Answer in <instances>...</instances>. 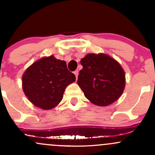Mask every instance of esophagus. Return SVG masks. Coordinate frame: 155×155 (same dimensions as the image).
<instances>
[{"instance_id":"obj_1","label":"esophagus","mask_w":155,"mask_h":155,"mask_svg":"<svg viewBox=\"0 0 155 155\" xmlns=\"http://www.w3.org/2000/svg\"><path fill=\"white\" fill-rule=\"evenodd\" d=\"M74 74H75V76H76V79H77V78H78V75H79V71H74Z\"/></svg>"}]
</instances>
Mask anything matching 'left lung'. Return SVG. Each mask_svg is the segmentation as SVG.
<instances>
[{"label":"left lung","instance_id":"8db88e82","mask_svg":"<svg viewBox=\"0 0 155 155\" xmlns=\"http://www.w3.org/2000/svg\"><path fill=\"white\" fill-rule=\"evenodd\" d=\"M80 62L83 68L79 71L77 83L91 102L107 106L121 97L125 75L118 61L105 53H90Z\"/></svg>","mask_w":155,"mask_h":155}]
</instances>
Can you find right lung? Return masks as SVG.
<instances>
[{
    "label": "right lung",
    "instance_id": "1",
    "mask_svg": "<svg viewBox=\"0 0 155 155\" xmlns=\"http://www.w3.org/2000/svg\"><path fill=\"white\" fill-rule=\"evenodd\" d=\"M76 81L64 61L54 56L35 61L22 76L24 94L35 106L50 110L59 104L68 85Z\"/></svg>",
    "mask_w": 155,
    "mask_h": 155
}]
</instances>
